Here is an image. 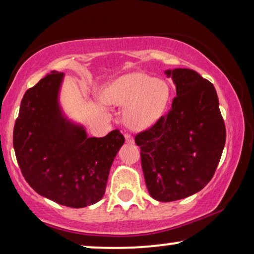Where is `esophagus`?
<instances>
[{
  "mask_svg": "<svg viewBox=\"0 0 254 254\" xmlns=\"http://www.w3.org/2000/svg\"><path fill=\"white\" fill-rule=\"evenodd\" d=\"M125 138H126L127 143H129V144H133L134 143V138H133V136H131L130 134H125Z\"/></svg>",
  "mask_w": 254,
  "mask_h": 254,
  "instance_id": "esophagus-1",
  "label": "esophagus"
}]
</instances>
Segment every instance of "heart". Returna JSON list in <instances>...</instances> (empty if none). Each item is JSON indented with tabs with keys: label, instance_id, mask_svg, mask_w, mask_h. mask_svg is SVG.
<instances>
[{
	"label": "heart",
	"instance_id": "obj_1",
	"mask_svg": "<svg viewBox=\"0 0 254 254\" xmlns=\"http://www.w3.org/2000/svg\"><path fill=\"white\" fill-rule=\"evenodd\" d=\"M103 98L111 105L124 107V123L133 130H145L157 123L171 98L165 79L143 72L123 75L105 86Z\"/></svg>",
	"mask_w": 254,
	"mask_h": 254
}]
</instances>
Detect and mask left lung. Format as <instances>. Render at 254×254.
Returning <instances> with one entry per match:
<instances>
[{
    "mask_svg": "<svg viewBox=\"0 0 254 254\" xmlns=\"http://www.w3.org/2000/svg\"><path fill=\"white\" fill-rule=\"evenodd\" d=\"M177 97L166 116L135 137L148 192L170 202L190 196L213 178L225 144L214 85L196 71L168 69Z\"/></svg>",
    "mask_w": 254,
    "mask_h": 254,
    "instance_id": "1",
    "label": "left lung"
}]
</instances>
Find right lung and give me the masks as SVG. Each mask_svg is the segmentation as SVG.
Here are the masks:
<instances>
[{
    "mask_svg": "<svg viewBox=\"0 0 254 254\" xmlns=\"http://www.w3.org/2000/svg\"><path fill=\"white\" fill-rule=\"evenodd\" d=\"M64 72L51 71L27 90L13 128V149L29 185L65 207L83 208L105 193L112 163L125 137L118 129L90 137L60 103Z\"/></svg>",
    "mask_w": 254,
    "mask_h": 254,
    "instance_id": "add662e5",
    "label": "right lung"
}]
</instances>
